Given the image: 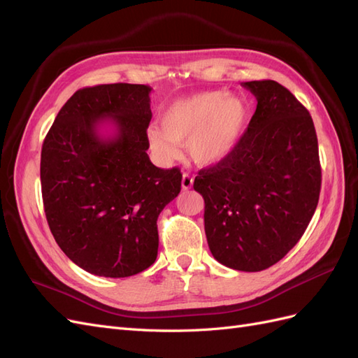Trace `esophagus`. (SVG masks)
Returning <instances> with one entry per match:
<instances>
[{
	"instance_id": "obj_1",
	"label": "esophagus",
	"mask_w": 358,
	"mask_h": 358,
	"mask_svg": "<svg viewBox=\"0 0 358 358\" xmlns=\"http://www.w3.org/2000/svg\"><path fill=\"white\" fill-rule=\"evenodd\" d=\"M192 183H194V178L191 175H188V173H183V176H182V189L183 191L189 189L192 187Z\"/></svg>"
}]
</instances>
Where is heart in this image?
Listing matches in <instances>:
<instances>
[{
  "label": "heart",
  "instance_id": "heart-1",
  "mask_svg": "<svg viewBox=\"0 0 358 358\" xmlns=\"http://www.w3.org/2000/svg\"><path fill=\"white\" fill-rule=\"evenodd\" d=\"M248 106L224 91H206L173 103L161 116V127L149 129V143L166 161L187 145L189 158L200 166L224 159L239 143L248 125Z\"/></svg>",
  "mask_w": 358,
  "mask_h": 358
}]
</instances>
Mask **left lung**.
<instances>
[{
	"instance_id": "obj_1",
	"label": "left lung",
	"mask_w": 358,
	"mask_h": 358,
	"mask_svg": "<svg viewBox=\"0 0 358 358\" xmlns=\"http://www.w3.org/2000/svg\"><path fill=\"white\" fill-rule=\"evenodd\" d=\"M257 109L239 143L218 164L199 171L204 231L215 259L259 272L282 259L315 213L321 166L315 127L285 86L242 83Z\"/></svg>"
}]
</instances>
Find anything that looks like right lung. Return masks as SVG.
Listing matches in <instances>:
<instances>
[{"mask_svg": "<svg viewBox=\"0 0 358 358\" xmlns=\"http://www.w3.org/2000/svg\"><path fill=\"white\" fill-rule=\"evenodd\" d=\"M150 88L112 83L76 91L43 142L40 179L49 229L74 264L104 278L152 266L157 220L180 192L178 167L150 162ZM115 127L112 138L98 128Z\"/></svg>", "mask_w": 358, "mask_h": 358, "instance_id": "obj_1", "label": "right lung"}]
</instances>
